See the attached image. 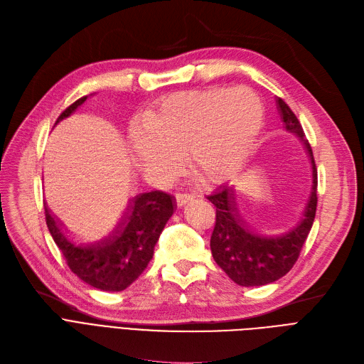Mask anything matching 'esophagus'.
Instances as JSON below:
<instances>
[{"label": "esophagus", "mask_w": 364, "mask_h": 364, "mask_svg": "<svg viewBox=\"0 0 364 364\" xmlns=\"http://www.w3.org/2000/svg\"><path fill=\"white\" fill-rule=\"evenodd\" d=\"M175 198H176V204H178L179 207H182V205H185L188 201L194 200V196H191V194H181V193H178V194H175Z\"/></svg>", "instance_id": "esophagus-1"}]
</instances>
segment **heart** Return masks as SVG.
<instances>
[{
	"label": "heart",
	"mask_w": 364,
	"mask_h": 364,
	"mask_svg": "<svg viewBox=\"0 0 364 364\" xmlns=\"http://www.w3.org/2000/svg\"><path fill=\"white\" fill-rule=\"evenodd\" d=\"M265 124L259 96L247 87L212 85L159 99L130 129L133 157L157 186L175 181L183 160L204 185L234 178L253 154Z\"/></svg>",
	"instance_id": "heart-1"
}]
</instances>
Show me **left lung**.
Returning a JSON list of instances; mask_svg holds the SVG:
<instances>
[{
	"mask_svg": "<svg viewBox=\"0 0 364 364\" xmlns=\"http://www.w3.org/2000/svg\"><path fill=\"white\" fill-rule=\"evenodd\" d=\"M275 102L284 129L302 141L313 168V186L301 220L289 231L261 234L246 227L240 219L234 204L232 186L223 185L213 196L207 197L216 207V223L210 238L213 259L234 283L245 287L269 284L293 268L313 227L317 209V168L313 149L287 103L280 97Z\"/></svg>",
	"mask_w": 364,
	"mask_h": 364,
	"instance_id": "obj_1",
	"label": "left lung"
}]
</instances>
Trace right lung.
Masks as SVG:
<instances>
[{"label": "right lung", "mask_w": 364, "mask_h": 364, "mask_svg": "<svg viewBox=\"0 0 364 364\" xmlns=\"http://www.w3.org/2000/svg\"><path fill=\"white\" fill-rule=\"evenodd\" d=\"M84 96L68 107L55 124L77 111ZM47 228L66 259L68 267L96 289L121 291L148 267L161 231L175 212V200L163 191L134 196L102 232L82 235L63 223L44 204Z\"/></svg>", "instance_id": "right-lung-1"}]
</instances>
